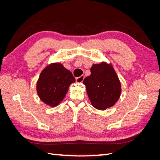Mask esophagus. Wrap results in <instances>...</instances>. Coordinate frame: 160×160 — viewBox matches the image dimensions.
<instances>
[{
    "mask_svg": "<svg viewBox=\"0 0 160 160\" xmlns=\"http://www.w3.org/2000/svg\"><path fill=\"white\" fill-rule=\"evenodd\" d=\"M85 78V76L84 75H81L79 77H77V78H76V82L77 83H82L83 82V79Z\"/></svg>",
    "mask_w": 160,
    "mask_h": 160,
    "instance_id": "1",
    "label": "esophagus"
}]
</instances>
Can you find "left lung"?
<instances>
[{
	"label": "left lung",
	"instance_id": "left-lung-1",
	"mask_svg": "<svg viewBox=\"0 0 160 160\" xmlns=\"http://www.w3.org/2000/svg\"><path fill=\"white\" fill-rule=\"evenodd\" d=\"M90 71L91 75L83 80V84L92 105L99 110L113 106L119 99L122 89L112 67L101 62L93 65Z\"/></svg>",
	"mask_w": 160,
	"mask_h": 160
}]
</instances>
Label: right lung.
<instances>
[{"label":"right lung","instance_id":"obj_1","mask_svg":"<svg viewBox=\"0 0 160 160\" xmlns=\"http://www.w3.org/2000/svg\"><path fill=\"white\" fill-rule=\"evenodd\" d=\"M75 81L71 72L60 63H53L42 71L37 85L40 99L51 107L63 99L69 85Z\"/></svg>","mask_w":160,"mask_h":160}]
</instances>
